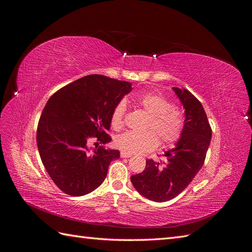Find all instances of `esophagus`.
<instances>
[{"label":"esophagus","instance_id":"1","mask_svg":"<svg viewBox=\"0 0 252 252\" xmlns=\"http://www.w3.org/2000/svg\"><path fill=\"white\" fill-rule=\"evenodd\" d=\"M131 154H127V152H121V158H130Z\"/></svg>","mask_w":252,"mask_h":252}]
</instances>
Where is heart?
<instances>
[{"instance_id": "1", "label": "heart", "mask_w": 252, "mask_h": 252, "mask_svg": "<svg viewBox=\"0 0 252 252\" xmlns=\"http://www.w3.org/2000/svg\"><path fill=\"white\" fill-rule=\"evenodd\" d=\"M136 103L146 112L149 119L145 126L147 131H127L114 139L118 149L127 154H141L154 150L159 143L162 146L174 144L183 133L184 119L181 110L171 105L167 98L158 94H144L136 98ZM126 105L120 102L111 114V126L121 129L124 125Z\"/></svg>"}]
</instances>
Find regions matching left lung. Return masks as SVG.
<instances>
[{
  "mask_svg": "<svg viewBox=\"0 0 252 252\" xmlns=\"http://www.w3.org/2000/svg\"><path fill=\"white\" fill-rule=\"evenodd\" d=\"M185 109V124L175 147L165 161L147 159L143 172L130 178L138 192L148 200L167 202L184 190L204 164L211 141V127L201 102L187 89L172 88Z\"/></svg>",
  "mask_w": 252,
  "mask_h": 252,
  "instance_id": "8db88e82",
  "label": "left lung"
}]
</instances>
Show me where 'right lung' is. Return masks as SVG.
I'll use <instances>...</instances> for the list:
<instances>
[{
  "mask_svg": "<svg viewBox=\"0 0 252 252\" xmlns=\"http://www.w3.org/2000/svg\"><path fill=\"white\" fill-rule=\"evenodd\" d=\"M131 84L101 74L81 78L53 94L37 124L36 144L42 163L55 184L66 194L81 196L104 182L111 161L120 151L95 147L96 139L109 143L111 114Z\"/></svg>",
  "mask_w": 252,
  "mask_h": 252,
  "instance_id": "add662e5",
  "label": "right lung"
}]
</instances>
